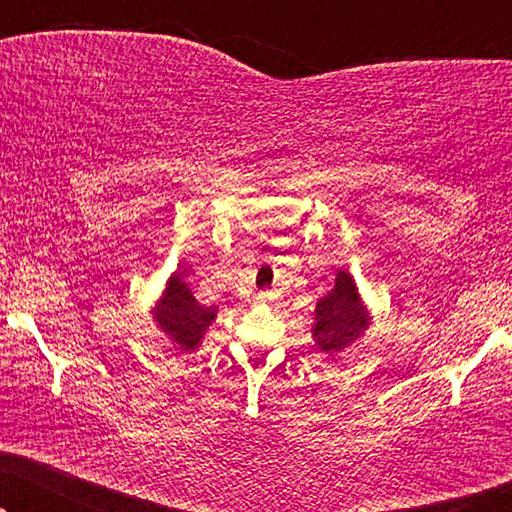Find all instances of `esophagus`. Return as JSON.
Returning <instances> with one entry per match:
<instances>
[{
  "mask_svg": "<svg viewBox=\"0 0 512 512\" xmlns=\"http://www.w3.org/2000/svg\"><path fill=\"white\" fill-rule=\"evenodd\" d=\"M268 300H272V296L268 291H261V293H256L254 298H251V303L254 305H261V303H268Z\"/></svg>",
  "mask_w": 512,
  "mask_h": 512,
  "instance_id": "esophagus-1",
  "label": "esophagus"
}]
</instances>
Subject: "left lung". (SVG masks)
Segmentation results:
<instances>
[{
    "label": "left lung",
    "instance_id": "obj_1",
    "mask_svg": "<svg viewBox=\"0 0 512 512\" xmlns=\"http://www.w3.org/2000/svg\"><path fill=\"white\" fill-rule=\"evenodd\" d=\"M312 317V340L328 359L352 347L373 324L356 279L345 268L335 275L333 289L317 300Z\"/></svg>",
    "mask_w": 512,
    "mask_h": 512
}]
</instances>
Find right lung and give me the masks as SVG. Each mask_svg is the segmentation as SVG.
<instances>
[{
  "label": "right lung",
  "mask_w": 512,
  "mask_h": 512,
  "mask_svg": "<svg viewBox=\"0 0 512 512\" xmlns=\"http://www.w3.org/2000/svg\"><path fill=\"white\" fill-rule=\"evenodd\" d=\"M151 314L160 333H165L179 352H195L214 324L219 307L200 305L186 279L179 272H172L156 305L151 307Z\"/></svg>",
  "instance_id": "1"
}]
</instances>
